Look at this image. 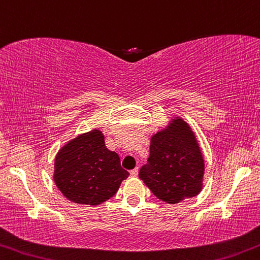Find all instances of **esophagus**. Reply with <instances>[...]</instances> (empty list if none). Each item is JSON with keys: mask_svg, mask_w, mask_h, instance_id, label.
Wrapping results in <instances>:
<instances>
[{"mask_svg": "<svg viewBox=\"0 0 260 260\" xmlns=\"http://www.w3.org/2000/svg\"><path fill=\"white\" fill-rule=\"evenodd\" d=\"M130 174H131V177H137V175H138V167H136V169L131 170Z\"/></svg>", "mask_w": 260, "mask_h": 260, "instance_id": "1", "label": "esophagus"}]
</instances>
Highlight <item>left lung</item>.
Listing matches in <instances>:
<instances>
[{
	"label": "left lung",
	"instance_id": "1",
	"mask_svg": "<svg viewBox=\"0 0 260 260\" xmlns=\"http://www.w3.org/2000/svg\"><path fill=\"white\" fill-rule=\"evenodd\" d=\"M203 174L205 160L197 137L181 117L151 137L150 157L139 178L154 197L170 205L197 197Z\"/></svg>",
	"mask_w": 260,
	"mask_h": 260
}]
</instances>
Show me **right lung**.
I'll list each match as a JSON object with an SVG mask.
<instances>
[{"mask_svg":"<svg viewBox=\"0 0 260 260\" xmlns=\"http://www.w3.org/2000/svg\"><path fill=\"white\" fill-rule=\"evenodd\" d=\"M127 177L118 154L107 149L105 136L98 129L71 139L54 159L55 185L78 205L99 206L113 198Z\"/></svg>","mask_w":260,"mask_h":260,"instance_id":"add662e5","label":"right lung"}]
</instances>
